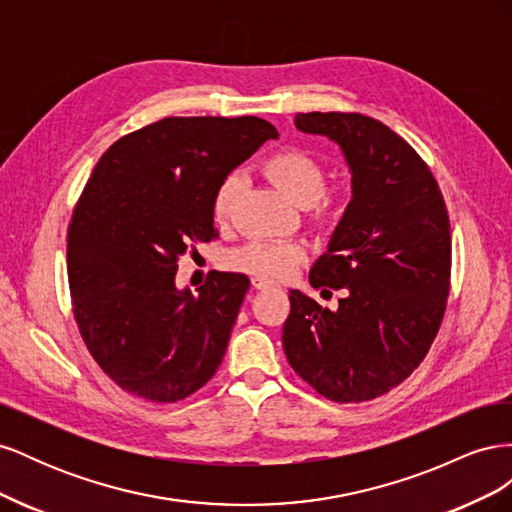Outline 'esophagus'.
<instances>
[{"mask_svg": "<svg viewBox=\"0 0 512 512\" xmlns=\"http://www.w3.org/2000/svg\"><path fill=\"white\" fill-rule=\"evenodd\" d=\"M252 286H254L256 290H265V288H271L273 282L265 280V277H252Z\"/></svg>", "mask_w": 512, "mask_h": 512, "instance_id": "obj_1", "label": "esophagus"}]
</instances>
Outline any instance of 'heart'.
<instances>
[{"instance_id":"heart-1","label":"heart","mask_w":512,"mask_h":512,"mask_svg":"<svg viewBox=\"0 0 512 512\" xmlns=\"http://www.w3.org/2000/svg\"><path fill=\"white\" fill-rule=\"evenodd\" d=\"M267 177L280 188L294 205L312 207L316 222H331L335 218V203L324 196L327 168L301 147H286L271 153L262 164ZM243 179L239 173L226 175L211 196V213L218 224H226L235 209ZM305 258L303 247L286 241H252L232 256V265L267 280H282L297 269Z\"/></svg>"}]
</instances>
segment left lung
I'll return each instance as SVG.
<instances>
[{
    "mask_svg": "<svg viewBox=\"0 0 512 512\" xmlns=\"http://www.w3.org/2000/svg\"><path fill=\"white\" fill-rule=\"evenodd\" d=\"M294 126L344 151L352 200L314 288L346 290L335 312L290 290L284 352L290 367L337 404L376 399L421 365L451 288V222L436 177L382 121L361 113H299Z\"/></svg>",
    "mask_w": 512,
    "mask_h": 512,
    "instance_id": "obj_1",
    "label": "left lung"
}]
</instances>
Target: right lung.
Returning a JSON list of instances; mask_svg holds the SVG:
<instances>
[{"label":"right lung","mask_w":512,"mask_h":512,"mask_svg":"<svg viewBox=\"0 0 512 512\" xmlns=\"http://www.w3.org/2000/svg\"><path fill=\"white\" fill-rule=\"evenodd\" d=\"M277 130L260 117H166L96 164L68 226L72 312L87 350L126 393L175 404L218 371L250 280L213 271L177 290V260L218 237V183Z\"/></svg>","instance_id":"obj_1"}]
</instances>
